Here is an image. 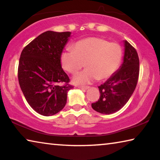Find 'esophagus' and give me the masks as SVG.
<instances>
[{
    "mask_svg": "<svg viewBox=\"0 0 160 160\" xmlns=\"http://www.w3.org/2000/svg\"><path fill=\"white\" fill-rule=\"evenodd\" d=\"M78 88L80 89H84V90H87L88 88H89V86H78Z\"/></svg>",
    "mask_w": 160,
    "mask_h": 160,
    "instance_id": "34e87169",
    "label": "esophagus"
}]
</instances>
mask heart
<instances>
[{
    "instance_id": "heart-1",
    "label": "heart",
    "mask_w": 160,
    "mask_h": 160,
    "mask_svg": "<svg viewBox=\"0 0 160 160\" xmlns=\"http://www.w3.org/2000/svg\"><path fill=\"white\" fill-rule=\"evenodd\" d=\"M122 58V49L118 42H110L101 38H88L72 45V50L61 54L62 68L75 75L85 65L86 69L73 78L77 85H85L97 79H109L116 72Z\"/></svg>"
}]
</instances>
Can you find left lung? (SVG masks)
Segmentation results:
<instances>
[{
  "label": "left lung",
  "mask_w": 160,
  "mask_h": 160,
  "mask_svg": "<svg viewBox=\"0 0 160 160\" xmlns=\"http://www.w3.org/2000/svg\"><path fill=\"white\" fill-rule=\"evenodd\" d=\"M139 58L136 48L125 41V56L120 68L98 86L100 97L91 103L95 111L110 114L125 105L136 88L139 76Z\"/></svg>",
  "instance_id": "8db88e82"
}]
</instances>
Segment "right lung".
<instances>
[{"label": "right lung", "instance_id": "1", "mask_svg": "<svg viewBox=\"0 0 160 160\" xmlns=\"http://www.w3.org/2000/svg\"><path fill=\"white\" fill-rule=\"evenodd\" d=\"M70 34L46 31L27 45L20 56V88L30 107L43 116L60 112L66 105L67 92L73 88L60 62Z\"/></svg>", "mask_w": 160, "mask_h": 160}]
</instances>
